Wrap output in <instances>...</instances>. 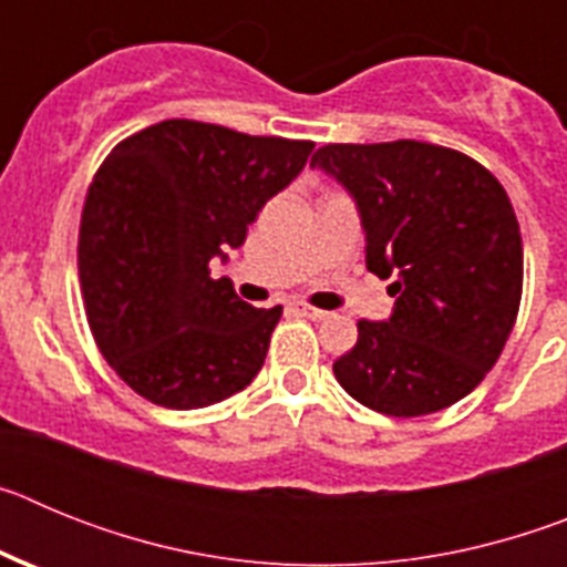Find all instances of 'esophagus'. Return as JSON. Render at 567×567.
<instances>
[{
    "instance_id": "obj_1",
    "label": "esophagus",
    "mask_w": 567,
    "mask_h": 567,
    "mask_svg": "<svg viewBox=\"0 0 567 567\" xmlns=\"http://www.w3.org/2000/svg\"><path fill=\"white\" fill-rule=\"evenodd\" d=\"M292 309L295 315H300V318H309V320H327L329 318V312H323V309H318V307H309V303H292Z\"/></svg>"
}]
</instances>
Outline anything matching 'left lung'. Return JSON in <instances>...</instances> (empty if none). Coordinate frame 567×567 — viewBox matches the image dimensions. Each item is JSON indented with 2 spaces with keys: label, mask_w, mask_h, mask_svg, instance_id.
Instances as JSON below:
<instances>
[{
  "label": "left lung",
  "mask_w": 567,
  "mask_h": 567,
  "mask_svg": "<svg viewBox=\"0 0 567 567\" xmlns=\"http://www.w3.org/2000/svg\"><path fill=\"white\" fill-rule=\"evenodd\" d=\"M312 167L352 195L365 269L394 278L389 320H360L334 378L358 403L420 417L474 392L503 354L523 298V238L503 184L425 142L327 144Z\"/></svg>",
  "instance_id": "1"
}]
</instances>
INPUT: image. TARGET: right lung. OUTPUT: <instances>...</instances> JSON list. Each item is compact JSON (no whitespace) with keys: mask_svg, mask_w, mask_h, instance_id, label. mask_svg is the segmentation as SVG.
<instances>
[{"mask_svg":"<svg viewBox=\"0 0 567 567\" xmlns=\"http://www.w3.org/2000/svg\"><path fill=\"white\" fill-rule=\"evenodd\" d=\"M312 142L169 118L115 144L87 189L79 280L115 374L164 409H204L252 383L284 309H255L209 260L238 249Z\"/></svg>","mask_w":567,"mask_h":567,"instance_id":"1","label":"right lung"}]
</instances>
